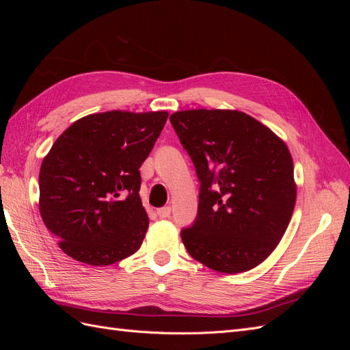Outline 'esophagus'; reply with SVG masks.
<instances>
[{
	"label": "esophagus",
	"mask_w": 350,
	"mask_h": 350,
	"mask_svg": "<svg viewBox=\"0 0 350 350\" xmlns=\"http://www.w3.org/2000/svg\"><path fill=\"white\" fill-rule=\"evenodd\" d=\"M156 213H157V216L161 217V219H166V217H169V215H171V207L165 206L162 208H157Z\"/></svg>",
	"instance_id": "34e87169"
}]
</instances>
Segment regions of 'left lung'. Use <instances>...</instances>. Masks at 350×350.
Here are the masks:
<instances>
[{"mask_svg":"<svg viewBox=\"0 0 350 350\" xmlns=\"http://www.w3.org/2000/svg\"><path fill=\"white\" fill-rule=\"evenodd\" d=\"M169 120L201 184L197 219L181 232L188 254L219 273L257 267L279 245L295 208L288 146L241 111H178Z\"/></svg>","mask_w":350,"mask_h":350,"instance_id":"obj_1","label":"left lung"}]
</instances>
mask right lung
<instances>
[{
    "instance_id": "add662e5",
    "label": "right lung",
    "mask_w": 350,
    "mask_h": 350,
    "mask_svg": "<svg viewBox=\"0 0 350 350\" xmlns=\"http://www.w3.org/2000/svg\"><path fill=\"white\" fill-rule=\"evenodd\" d=\"M167 120L166 111H108L72 122L39 172V211L68 257L109 266L142 247L149 217L140 166Z\"/></svg>"
}]
</instances>
